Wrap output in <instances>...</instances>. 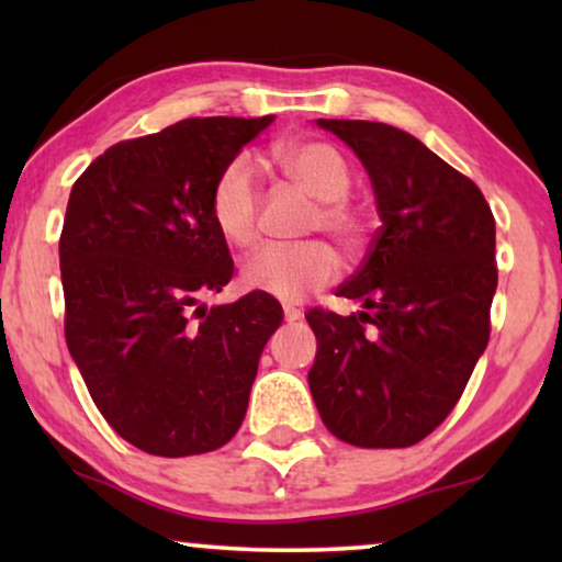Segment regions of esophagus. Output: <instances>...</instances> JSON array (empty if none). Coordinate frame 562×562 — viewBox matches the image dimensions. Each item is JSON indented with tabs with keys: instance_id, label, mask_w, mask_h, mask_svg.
Masks as SVG:
<instances>
[{
	"instance_id": "1",
	"label": "esophagus",
	"mask_w": 562,
	"mask_h": 562,
	"mask_svg": "<svg viewBox=\"0 0 562 562\" xmlns=\"http://www.w3.org/2000/svg\"><path fill=\"white\" fill-rule=\"evenodd\" d=\"M302 317H304V314H302V310H296V306H283V319H286V322H296Z\"/></svg>"
}]
</instances>
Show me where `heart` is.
Returning a JSON list of instances; mask_svg holds the SVG:
<instances>
[{
    "mask_svg": "<svg viewBox=\"0 0 562 562\" xmlns=\"http://www.w3.org/2000/svg\"><path fill=\"white\" fill-rule=\"evenodd\" d=\"M283 173L304 194L317 199L310 217V233L325 229L342 248L358 250L366 237V210L348 196L352 171L340 148L327 140L289 143L279 150ZM260 194L258 168L250 156H235L214 179L210 212L214 227L235 248H250L260 237ZM245 283L283 302L325 289L340 276V258L322 240L299 245H268L245 263Z\"/></svg>",
    "mask_w": 562,
    "mask_h": 562,
    "instance_id": "1",
    "label": "heart"
}]
</instances>
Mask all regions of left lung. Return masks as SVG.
<instances>
[{"label": "left lung", "instance_id": "8db88e82", "mask_svg": "<svg viewBox=\"0 0 562 562\" xmlns=\"http://www.w3.org/2000/svg\"><path fill=\"white\" fill-rule=\"evenodd\" d=\"M317 125L366 166L381 227L337 289L363 312L306 314L317 335L312 398L342 442L409 448L442 425L488 345L496 222L481 189L404 130Z\"/></svg>", "mask_w": 562, "mask_h": 562}]
</instances>
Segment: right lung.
Returning a JSON list of instances; mask_svg holds the SVG:
<instances>
[{
	"instance_id": "obj_1",
	"label": "right lung",
	"mask_w": 562,
	"mask_h": 562,
	"mask_svg": "<svg viewBox=\"0 0 562 562\" xmlns=\"http://www.w3.org/2000/svg\"><path fill=\"white\" fill-rule=\"evenodd\" d=\"M273 114L189 117L106 148L68 196L60 233L66 345L97 409L160 458L233 440L283 310L250 291L206 310L233 279L214 227V179Z\"/></svg>"
}]
</instances>
